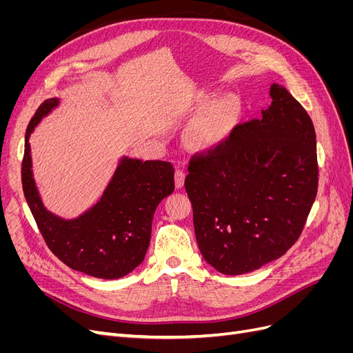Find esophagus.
I'll return each instance as SVG.
<instances>
[{"label": "esophagus", "mask_w": 353, "mask_h": 353, "mask_svg": "<svg viewBox=\"0 0 353 353\" xmlns=\"http://www.w3.org/2000/svg\"><path fill=\"white\" fill-rule=\"evenodd\" d=\"M175 187L176 188H181V187H183L184 185V179H185V172H184V170L183 169H176L175 170Z\"/></svg>", "instance_id": "34e87169"}]
</instances>
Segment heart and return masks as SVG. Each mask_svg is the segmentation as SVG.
<instances>
[{
    "instance_id": "obj_1",
    "label": "heart",
    "mask_w": 353,
    "mask_h": 353,
    "mask_svg": "<svg viewBox=\"0 0 353 353\" xmlns=\"http://www.w3.org/2000/svg\"><path fill=\"white\" fill-rule=\"evenodd\" d=\"M212 100L213 94L203 91L194 99L193 109L200 112L205 109ZM237 116L239 103L236 99L223 97L213 101L197 119L193 131H191V141L199 148H210L218 145L232 131Z\"/></svg>"
}]
</instances>
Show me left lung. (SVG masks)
<instances>
[{
	"label": "left lung",
	"mask_w": 353,
	"mask_h": 353,
	"mask_svg": "<svg viewBox=\"0 0 353 353\" xmlns=\"http://www.w3.org/2000/svg\"><path fill=\"white\" fill-rule=\"evenodd\" d=\"M259 119L194 153L185 191L203 258L240 275L279 259L301 237L318 191L312 119L281 85Z\"/></svg>",
	"instance_id": "1"
}]
</instances>
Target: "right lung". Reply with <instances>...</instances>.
Instances as JSON below:
<instances>
[{"instance_id": "1", "label": "right lung", "mask_w": 353, "mask_h": 353, "mask_svg": "<svg viewBox=\"0 0 353 353\" xmlns=\"http://www.w3.org/2000/svg\"><path fill=\"white\" fill-rule=\"evenodd\" d=\"M57 104V99L46 100L28 125L22 162L26 201L48 249L63 263L95 279H121L144 261L154 210L175 188L174 166L163 160L125 157L92 209L72 221L52 215L42 205L32 178L29 135Z\"/></svg>"}]
</instances>
